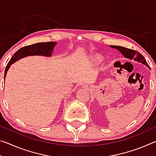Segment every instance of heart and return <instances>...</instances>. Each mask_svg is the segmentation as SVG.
<instances>
[{"label":"heart","instance_id":"1","mask_svg":"<svg viewBox=\"0 0 156 156\" xmlns=\"http://www.w3.org/2000/svg\"><path fill=\"white\" fill-rule=\"evenodd\" d=\"M102 57L98 54H95L89 57V60L91 63H94V64H98L100 62L102 61Z\"/></svg>","mask_w":156,"mask_h":156}]
</instances>
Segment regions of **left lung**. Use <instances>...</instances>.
Returning <instances> with one entry per match:
<instances>
[{"instance_id": "left-lung-1", "label": "left lung", "mask_w": 156, "mask_h": 156, "mask_svg": "<svg viewBox=\"0 0 156 156\" xmlns=\"http://www.w3.org/2000/svg\"><path fill=\"white\" fill-rule=\"evenodd\" d=\"M111 47H112L113 49H116L122 53V54L124 55V56L125 58H128L129 59H133L135 60H137L140 62H142V64L147 66L148 67H149V65H148L146 60L144 58V56L140 54V53L136 51V50L126 48V47H121V46H116V45H111Z\"/></svg>"}]
</instances>
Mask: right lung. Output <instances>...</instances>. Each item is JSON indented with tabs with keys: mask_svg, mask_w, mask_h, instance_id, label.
I'll return each mask as SVG.
<instances>
[{
	"mask_svg": "<svg viewBox=\"0 0 156 156\" xmlns=\"http://www.w3.org/2000/svg\"><path fill=\"white\" fill-rule=\"evenodd\" d=\"M56 44V43L54 42H46V43H38L31 45H27L23 47L15 53L14 56L7 63V65L5 68L4 79L6 76L7 70L9 69L12 64L15 62L16 60H19L22 58H24L27 56H51V54L54 48V46Z\"/></svg>",
	"mask_w": 156,
	"mask_h": 156,
	"instance_id": "1",
	"label": "right lung"
}]
</instances>
